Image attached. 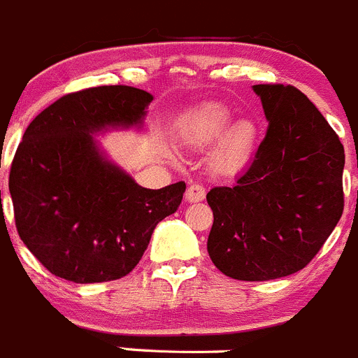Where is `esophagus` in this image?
<instances>
[{"label":"esophagus","instance_id":"obj_1","mask_svg":"<svg viewBox=\"0 0 358 358\" xmlns=\"http://www.w3.org/2000/svg\"><path fill=\"white\" fill-rule=\"evenodd\" d=\"M205 198V187L201 184H191L186 191L187 201H201Z\"/></svg>","mask_w":358,"mask_h":358}]
</instances>
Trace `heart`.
<instances>
[{"label": "heart", "instance_id": "1", "mask_svg": "<svg viewBox=\"0 0 358 358\" xmlns=\"http://www.w3.org/2000/svg\"><path fill=\"white\" fill-rule=\"evenodd\" d=\"M233 122V113L221 102H208L186 116L180 123V141L200 150L217 141L212 162L219 171L233 172L242 169L252 157L259 139V129L252 120Z\"/></svg>", "mask_w": 358, "mask_h": 358}]
</instances>
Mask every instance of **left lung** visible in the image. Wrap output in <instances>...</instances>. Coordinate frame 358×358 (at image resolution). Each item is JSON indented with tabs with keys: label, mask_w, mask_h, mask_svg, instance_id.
<instances>
[{
	"label": "left lung",
	"mask_w": 358,
	"mask_h": 358,
	"mask_svg": "<svg viewBox=\"0 0 358 358\" xmlns=\"http://www.w3.org/2000/svg\"><path fill=\"white\" fill-rule=\"evenodd\" d=\"M268 130L231 187L207 193L214 212L207 250L226 277L275 280L303 270L345 207V150L338 134L292 85H254Z\"/></svg>",
	"instance_id": "left-lung-1"
}]
</instances>
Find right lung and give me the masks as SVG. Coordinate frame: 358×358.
<instances>
[{"label": "right lung", "mask_w": 358, "mask_h": 358, "mask_svg": "<svg viewBox=\"0 0 358 358\" xmlns=\"http://www.w3.org/2000/svg\"><path fill=\"white\" fill-rule=\"evenodd\" d=\"M153 95L127 85L73 92L26 129L10 169L20 240L55 277L74 284L129 275L153 229L179 208L184 180L139 186L106 160L92 136L141 127Z\"/></svg>", "instance_id": "obj_1"}]
</instances>
